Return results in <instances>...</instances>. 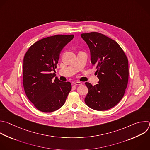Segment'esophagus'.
I'll use <instances>...</instances> for the list:
<instances>
[{
    "mask_svg": "<svg viewBox=\"0 0 150 150\" xmlns=\"http://www.w3.org/2000/svg\"><path fill=\"white\" fill-rule=\"evenodd\" d=\"M73 85H75V86H76V85H82V82H79V81H76L75 82H74Z\"/></svg>",
    "mask_w": 150,
    "mask_h": 150,
    "instance_id": "obj_1",
    "label": "esophagus"
}]
</instances>
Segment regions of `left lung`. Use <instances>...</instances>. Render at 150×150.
Segmentation results:
<instances>
[{
    "label": "left lung",
    "mask_w": 150,
    "mask_h": 150,
    "mask_svg": "<svg viewBox=\"0 0 150 150\" xmlns=\"http://www.w3.org/2000/svg\"><path fill=\"white\" fill-rule=\"evenodd\" d=\"M88 45L91 62L96 69L98 83L85 82L88 93L85 104L96 111H105L115 106L122 98L128 81V59L118 43L98 32L82 33Z\"/></svg>",
    "instance_id": "1"
}]
</instances>
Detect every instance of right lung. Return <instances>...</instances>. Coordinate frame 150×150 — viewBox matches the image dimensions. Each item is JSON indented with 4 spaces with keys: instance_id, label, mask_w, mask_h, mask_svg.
<instances>
[{
    "instance_id": "obj_1",
    "label": "right lung",
    "mask_w": 150,
    "mask_h": 150,
    "mask_svg": "<svg viewBox=\"0 0 150 150\" xmlns=\"http://www.w3.org/2000/svg\"><path fill=\"white\" fill-rule=\"evenodd\" d=\"M74 35H57L43 38L33 43L23 58V84L30 101L40 111L51 112L65 103L72 86L61 81L55 71L62 49Z\"/></svg>"
}]
</instances>
